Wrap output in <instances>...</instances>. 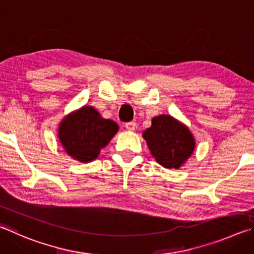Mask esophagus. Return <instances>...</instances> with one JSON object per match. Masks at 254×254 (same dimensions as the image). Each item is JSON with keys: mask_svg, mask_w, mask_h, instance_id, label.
Here are the masks:
<instances>
[{"mask_svg": "<svg viewBox=\"0 0 254 254\" xmlns=\"http://www.w3.org/2000/svg\"><path fill=\"white\" fill-rule=\"evenodd\" d=\"M124 127H126L127 130H128V131H134L135 127H136V123L133 122V121L127 122L126 124H124Z\"/></svg>", "mask_w": 254, "mask_h": 254, "instance_id": "1", "label": "esophagus"}]
</instances>
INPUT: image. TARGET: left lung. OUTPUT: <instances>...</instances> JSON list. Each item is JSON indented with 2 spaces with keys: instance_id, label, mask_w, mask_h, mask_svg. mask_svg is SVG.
Here are the masks:
<instances>
[{
  "instance_id": "obj_1",
  "label": "left lung",
  "mask_w": 254,
  "mask_h": 254,
  "mask_svg": "<svg viewBox=\"0 0 254 254\" xmlns=\"http://www.w3.org/2000/svg\"><path fill=\"white\" fill-rule=\"evenodd\" d=\"M156 162L167 169H179L194 150L195 142L189 128L170 115L152 119L143 132Z\"/></svg>"
}]
</instances>
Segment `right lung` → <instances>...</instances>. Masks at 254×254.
Instances as JSON below:
<instances>
[{
    "mask_svg": "<svg viewBox=\"0 0 254 254\" xmlns=\"http://www.w3.org/2000/svg\"><path fill=\"white\" fill-rule=\"evenodd\" d=\"M118 130V124L112 120L103 119L94 108L84 107L63 120L59 139L73 159L90 162L98 158Z\"/></svg>",
    "mask_w": 254,
    "mask_h": 254,
    "instance_id": "add662e5",
    "label": "right lung"
}]
</instances>
